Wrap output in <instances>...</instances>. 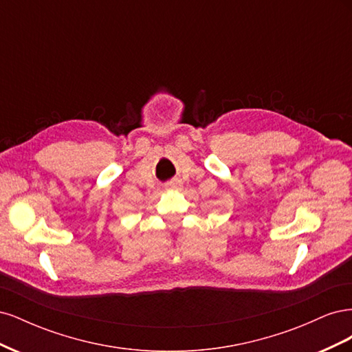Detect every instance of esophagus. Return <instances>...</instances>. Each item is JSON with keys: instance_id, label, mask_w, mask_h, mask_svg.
<instances>
[{"instance_id": "esophagus-1", "label": "esophagus", "mask_w": 352, "mask_h": 352, "mask_svg": "<svg viewBox=\"0 0 352 352\" xmlns=\"http://www.w3.org/2000/svg\"><path fill=\"white\" fill-rule=\"evenodd\" d=\"M167 189H172V190H175V189H179L180 188V184L177 182V180H173V182H170V184H167V186H166Z\"/></svg>"}]
</instances>
